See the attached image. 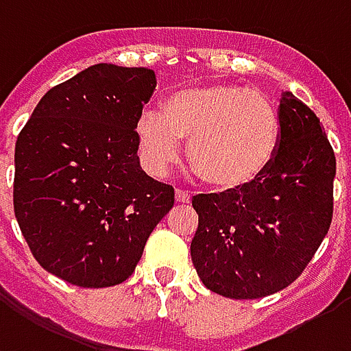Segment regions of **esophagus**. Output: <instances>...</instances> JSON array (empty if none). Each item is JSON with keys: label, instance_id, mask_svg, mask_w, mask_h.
<instances>
[{"label": "esophagus", "instance_id": "34e87169", "mask_svg": "<svg viewBox=\"0 0 351 351\" xmlns=\"http://www.w3.org/2000/svg\"><path fill=\"white\" fill-rule=\"evenodd\" d=\"M175 199H176V202H178V204H188V202L191 201V197H189L188 191H182V189H176Z\"/></svg>", "mask_w": 351, "mask_h": 351}]
</instances>
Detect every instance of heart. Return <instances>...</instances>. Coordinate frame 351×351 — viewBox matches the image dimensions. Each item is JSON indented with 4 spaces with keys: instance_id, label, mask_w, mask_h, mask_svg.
<instances>
[{
    "instance_id": "b5f03b06",
    "label": "heart",
    "mask_w": 351,
    "mask_h": 351,
    "mask_svg": "<svg viewBox=\"0 0 351 351\" xmlns=\"http://www.w3.org/2000/svg\"><path fill=\"white\" fill-rule=\"evenodd\" d=\"M143 162L163 175L188 141V162L202 182L219 191L253 184L274 162L281 115L269 95L232 83L186 87L167 96L163 111L137 119Z\"/></svg>"
}]
</instances>
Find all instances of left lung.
<instances>
[{
	"label": "left lung",
	"instance_id": "left-lung-1",
	"mask_svg": "<svg viewBox=\"0 0 351 351\" xmlns=\"http://www.w3.org/2000/svg\"><path fill=\"white\" fill-rule=\"evenodd\" d=\"M279 115L277 152L255 182L191 201V261L202 285L225 298L256 300L292 285L331 225L337 162L320 119L292 93H282Z\"/></svg>",
	"mask_w": 351,
	"mask_h": 351
}]
</instances>
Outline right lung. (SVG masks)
I'll return each instance as SVG.
<instances>
[{
  "label": "right lung",
  "instance_id": "1",
  "mask_svg": "<svg viewBox=\"0 0 351 351\" xmlns=\"http://www.w3.org/2000/svg\"><path fill=\"white\" fill-rule=\"evenodd\" d=\"M154 70L98 63L40 98L14 149V215L46 271L83 288L134 274L175 189L139 165Z\"/></svg>",
  "mask_w": 351,
  "mask_h": 351
}]
</instances>
